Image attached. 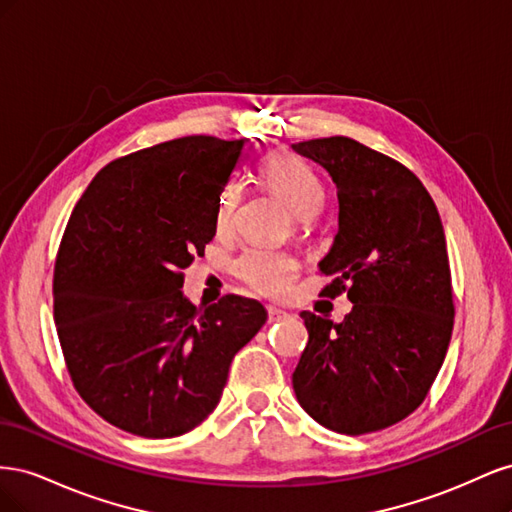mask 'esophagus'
Here are the masks:
<instances>
[{"label":"esophagus","instance_id":"obj_1","mask_svg":"<svg viewBox=\"0 0 512 512\" xmlns=\"http://www.w3.org/2000/svg\"><path fill=\"white\" fill-rule=\"evenodd\" d=\"M267 312H269V322H280L288 316L286 312H282V309H277V307H269Z\"/></svg>","mask_w":512,"mask_h":512}]
</instances>
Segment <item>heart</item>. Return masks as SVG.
<instances>
[{"instance_id": "b5f03b06", "label": "heart", "mask_w": 512, "mask_h": 512, "mask_svg": "<svg viewBox=\"0 0 512 512\" xmlns=\"http://www.w3.org/2000/svg\"><path fill=\"white\" fill-rule=\"evenodd\" d=\"M260 177L269 192L284 198V203L294 213V226L299 235H307L309 226L327 200V188L316 170L290 151H273L260 162ZM243 200V183L237 179L228 181L215 203V230L220 235H230L235 230ZM235 271L239 280L252 290L267 294V297H280L297 280L299 262L284 250L252 247L241 254Z\"/></svg>"}]
</instances>
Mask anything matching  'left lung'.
I'll list each match as a JSON object with an SVG mask.
<instances>
[{
  "label": "left lung",
  "mask_w": 512,
  "mask_h": 512,
  "mask_svg": "<svg viewBox=\"0 0 512 512\" xmlns=\"http://www.w3.org/2000/svg\"><path fill=\"white\" fill-rule=\"evenodd\" d=\"M329 170L339 228L320 273L348 292L344 322L303 312L309 342L292 374L301 408L346 436L380 431L423 404L444 363L455 303L440 213L410 168L348 136L292 145Z\"/></svg>",
  "instance_id": "left-lung-1"
}]
</instances>
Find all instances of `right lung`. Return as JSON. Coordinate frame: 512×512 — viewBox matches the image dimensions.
<instances>
[{
	"label": "right lung",
	"mask_w": 512,
	"mask_h": 512,
	"mask_svg": "<svg viewBox=\"0 0 512 512\" xmlns=\"http://www.w3.org/2000/svg\"><path fill=\"white\" fill-rule=\"evenodd\" d=\"M247 138L183 136L106 164L59 243L53 312L74 389L111 425L175 438L215 410L235 354L267 322L258 301L183 297L215 237V203Z\"/></svg>",
	"instance_id": "1"
}]
</instances>
